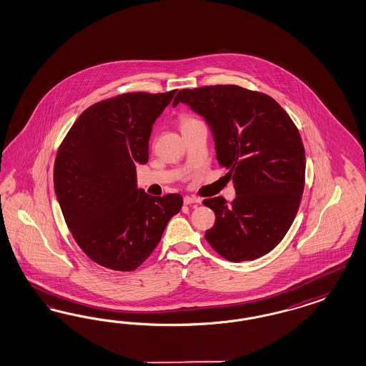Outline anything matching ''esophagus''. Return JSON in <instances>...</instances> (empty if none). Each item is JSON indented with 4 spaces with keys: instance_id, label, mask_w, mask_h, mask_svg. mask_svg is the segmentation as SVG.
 <instances>
[{
    "instance_id": "1",
    "label": "esophagus",
    "mask_w": 366,
    "mask_h": 366,
    "mask_svg": "<svg viewBox=\"0 0 366 366\" xmlns=\"http://www.w3.org/2000/svg\"><path fill=\"white\" fill-rule=\"evenodd\" d=\"M184 202H185V205L200 204V202H202V199H199V197H190V196H185V197H184Z\"/></svg>"
}]
</instances>
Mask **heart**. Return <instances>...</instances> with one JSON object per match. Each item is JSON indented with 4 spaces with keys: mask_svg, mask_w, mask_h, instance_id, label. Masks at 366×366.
<instances>
[{
    "mask_svg": "<svg viewBox=\"0 0 366 366\" xmlns=\"http://www.w3.org/2000/svg\"><path fill=\"white\" fill-rule=\"evenodd\" d=\"M194 119H190V117H185V119H182V126L184 124H187V123H190V122H193Z\"/></svg>",
    "mask_w": 366,
    "mask_h": 366,
    "instance_id": "obj_1",
    "label": "heart"
}]
</instances>
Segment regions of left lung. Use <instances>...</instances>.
Segmentation results:
<instances>
[{
  "label": "left lung",
  "mask_w": 366,
  "mask_h": 366,
  "mask_svg": "<svg viewBox=\"0 0 366 366\" xmlns=\"http://www.w3.org/2000/svg\"><path fill=\"white\" fill-rule=\"evenodd\" d=\"M204 117L216 159L229 170L237 197L202 204L214 212L205 239L231 262L272 252L297 214L305 174L300 134L277 101L237 85L182 89L173 101Z\"/></svg>",
  "instance_id": "8db88e82"
}]
</instances>
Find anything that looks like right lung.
Returning a JSON list of instances; mask_svg holds the SVG:
<instances>
[{
	"label": "right lung",
	"mask_w": 366,
	"mask_h": 366,
	"mask_svg": "<svg viewBox=\"0 0 366 366\" xmlns=\"http://www.w3.org/2000/svg\"><path fill=\"white\" fill-rule=\"evenodd\" d=\"M176 92L100 101L76 119L58 150L54 189L66 224L104 267L137 269L182 207L178 193L154 197L137 181V164L149 162L152 126Z\"/></svg>",
	"instance_id": "add662e5"
}]
</instances>
